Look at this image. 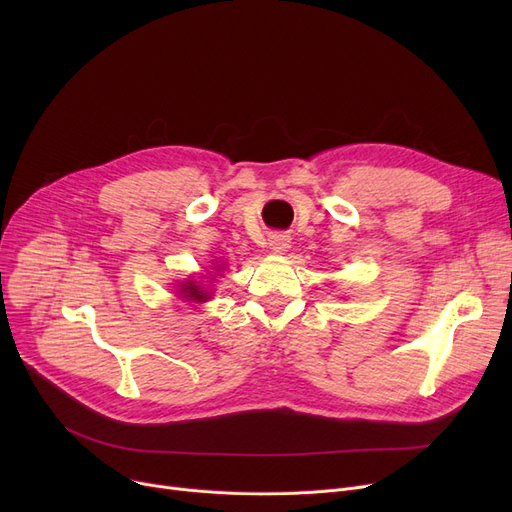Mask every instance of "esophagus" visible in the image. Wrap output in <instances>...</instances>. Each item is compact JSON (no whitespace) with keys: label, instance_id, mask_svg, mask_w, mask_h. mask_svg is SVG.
<instances>
[{"label":"esophagus","instance_id":"obj_1","mask_svg":"<svg viewBox=\"0 0 512 512\" xmlns=\"http://www.w3.org/2000/svg\"><path fill=\"white\" fill-rule=\"evenodd\" d=\"M290 247V236L286 234H272L270 236V249L278 255H282Z\"/></svg>","mask_w":512,"mask_h":512}]
</instances>
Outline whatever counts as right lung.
I'll return each instance as SVG.
<instances>
[{"mask_svg":"<svg viewBox=\"0 0 512 512\" xmlns=\"http://www.w3.org/2000/svg\"><path fill=\"white\" fill-rule=\"evenodd\" d=\"M215 270H218V267H215ZM180 292H182V299H186V301L205 303V301L209 299V292H207L203 286H199L197 282H193V280H186V282L182 284Z\"/></svg>","mask_w":512,"mask_h":512,"instance_id":"right-lung-1","label":"right lung"}]
</instances>
